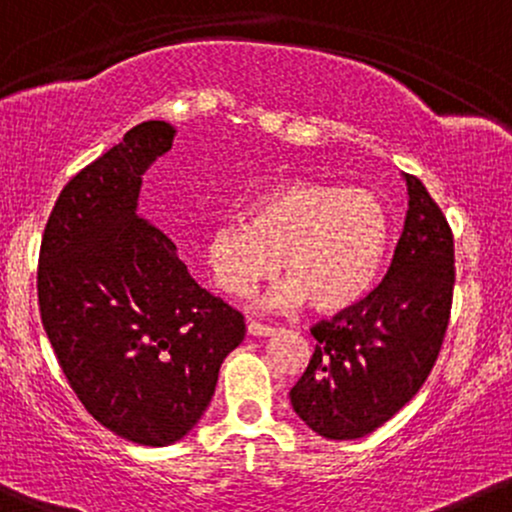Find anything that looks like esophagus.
<instances>
[{
    "instance_id": "obj_1",
    "label": "esophagus",
    "mask_w": 512,
    "mask_h": 512,
    "mask_svg": "<svg viewBox=\"0 0 512 512\" xmlns=\"http://www.w3.org/2000/svg\"><path fill=\"white\" fill-rule=\"evenodd\" d=\"M247 333L255 335V338H265V335H272L274 328L272 325H265V323H257V320H250L247 323Z\"/></svg>"
}]
</instances>
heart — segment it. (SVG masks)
<instances>
[{
	"instance_id": "1",
	"label": "heart",
	"mask_w": 512,
	"mask_h": 512,
	"mask_svg": "<svg viewBox=\"0 0 512 512\" xmlns=\"http://www.w3.org/2000/svg\"><path fill=\"white\" fill-rule=\"evenodd\" d=\"M389 240V211L376 194L291 182L252 201L247 221L213 230L206 265L230 296H245L282 267L286 282L269 294V306L308 301L316 311H342L374 286Z\"/></svg>"
}]
</instances>
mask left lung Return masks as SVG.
<instances>
[{"label":"left lung","instance_id":"left-lung-1","mask_svg":"<svg viewBox=\"0 0 512 512\" xmlns=\"http://www.w3.org/2000/svg\"><path fill=\"white\" fill-rule=\"evenodd\" d=\"M408 213L386 277L372 294L311 328L306 372L289 391L303 423L357 440L420 391L445 340L454 291V235L425 184L406 174Z\"/></svg>","mask_w":512,"mask_h":512}]
</instances>
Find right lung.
I'll return each instance as SVG.
<instances>
[{
    "mask_svg": "<svg viewBox=\"0 0 512 512\" xmlns=\"http://www.w3.org/2000/svg\"><path fill=\"white\" fill-rule=\"evenodd\" d=\"M174 128L145 121L55 201L38 255V308L67 384L106 430L165 447L199 423L243 313L201 289L138 213L143 172Z\"/></svg>",
    "mask_w": 512,
    "mask_h": 512,
    "instance_id": "right-lung-1",
    "label": "right lung"
}]
</instances>
